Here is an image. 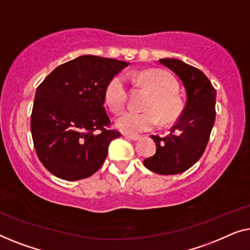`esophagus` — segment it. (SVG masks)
I'll list each match as a JSON object with an SVG mask.
<instances>
[{"instance_id":"34e87169","label":"esophagus","mask_w":250,"mask_h":250,"mask_svg":"<svg viewBox=\"0 0 250 250\" xmlns=\"http://www.w3.org/2000/svg\"><path fill=\"white\" fill-rule=\"evenodd\" d=\"M125 138H128L130 140H132V142H137V140L140 139L139 136H131V135H125Z\"/></svg>"}]
</instances>
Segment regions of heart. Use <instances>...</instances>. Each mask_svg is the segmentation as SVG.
<instances>
[{"instance_id":"obj_1","label":"heart","mask_w":250,"mask_h":250,"mask_svg":"<svg viewBox=\"0 0 250 250\" xmlns=\"http://www.w3.org/2000/svg\"><path fill=\"white\" fill-rule=\"evenodd\" d=\"M137 79L152 91L145 108L148 111H125L115 119V125L126 133H140L150 130L157 125L168 124L179 117L182 110L180 97L174 93L177 85L174 79L161 70H144L137 73ZM128 96V87L125 76H114L106 85L104 93L105 103L112 111L124 108Z\"/></svg>"}]
</instances>
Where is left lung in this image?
Wrapping results in <instances>:
<instances>
[{"instance_id":"obj_1","label":"left lung","mask_w":250,"mask_h":250,"mask_svg":"<svg viewBox=\"0 0 250 250\" xmlns=\"http://www.w3.org/2000/svg\"><path fill=\"white\" fill-rule=\"evenodd\" d=\"M184 83L187 101L184 111L165 137L152 136L155 155L144 160L148 170L170 175L187 171L200 157L215 122L216 90L199 69L177 59H161Z\"/></svg>"}]
</instances>
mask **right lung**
<instances>
[{"instance_id": "obj_1", "label": "right lung", "mask_w": 250, "mask_h": 250, "mask_svg": "<svg viewBox=\"0 0 250 250\" xmlns=\"http://www.w3.org/2000/svg\"><path fill=\"white\" fill-rule=\"evenodd\" d=\"M129 63L83 55L55 68L37 87L31 136L42 164L63 180L90 177L106 159L108 145L121 136L106 129L104 107L108 82Z\"/></svg>"}]
</instances>
